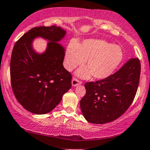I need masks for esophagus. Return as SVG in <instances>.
I'll use <instances>...</instances> for the list:
<instances>
[{
  "instance_id": "esophagus-1",
  "label": "esophagus",
  "mask_w": 150,
  "mask_h": 150,
  "mask_svg": "<svg viewBox=\"0 0 150 150\" xmlns=\"http://www.w3.org/2000/svg\"><path fill=\"white\" fill-rule=\"evenodd\" d=\"M82 84V82L81 81H79L78 80H77L76 78H72V86H73V87H76L77 86H78V85H80Z\"/></svg>"
}]
</instances>
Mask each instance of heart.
I'll list each match as a JSON object with an SVG mask.
<instances>
[{
	"label": "heart",
	"mask_w": 150,
	"mask_h": 150,
	"mask_svg": "<svg viewBox=\"0 0 150 150\" xmlns=\"http://www.w3.org/2000/svg\"><path fill=\"white\" fill-rule=\"evenodd\" d=\"M123 57L124 52L121 46L103 39H88L80 44L71 40L66 49L64 66L71 71L86 60L88 67L79 69L76 75L82 78L93 75L96 79L104 80L113 75Z\"/></svg>",
	"instance_id": "heart-1"
}]
</instances>
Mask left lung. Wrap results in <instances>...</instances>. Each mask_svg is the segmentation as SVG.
<instances>
[{
  "instance_id": "8db88e82",
  "label": "left lung",
  "mask_w": 150,
  "mask_h": 150,
  "mask_svg": "<svg viewBox=\"0 0 150 150\" xmlns=\"http://www.w3.org/2000/svg\"><path fill=\"white\" fill-rule=\"evenodd\" d=\"M140 71L139 59L131 58L120 70L106 79L86 83V93L80 102L86 121L93 124H106L125 113L136 95Z\"/></svg>"
}]
</instances>
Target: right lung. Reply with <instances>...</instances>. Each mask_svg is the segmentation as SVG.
<instances>
[{
	"instance_id": "obj_1",
	"label": "right lung",
	"mask_w": 150,
	"mask_h": 150,
	"mask_svg": "<svg viewBox=\"0 0 150 150\" xmlns=\"http://www.w3.org/2000/svg\"><path fill=\"white\" fill-rule=\"evenodd\" d=\"M66 34L60 26L35 27L14 45L10 64L12 89L18 103L30 112H50L71 88L72 75L62 64L66 49L60 44ZM37 38L48 42L42 53L33 46Z\"/></svg>"
}]
</instances>
